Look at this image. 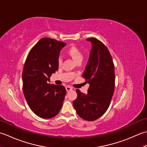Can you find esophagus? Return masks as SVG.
Segmentation results:
<instances>
[{
  "instance_id": "esophagus-1",
  "label": "esophagus",
  "mask_w": 147,
  "mask_h": 147,
  "mask_svg": "<svg viewBox=\"0 0 147 147\" xmlns=\"http://www.w3.org/2000/svg\"><path fill=\"white\" fill-rule=\"evenodd\" d=\"M65 88H66V90H67V92H69L70 91L72 90L73 89V88H71V87H70V86H66Z\"/></svg>"
}]
</instances>
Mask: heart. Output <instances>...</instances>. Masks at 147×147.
<instances>
[{
  "mask_svg": "<svg viewBox=\"0 0 147 147\" xmlns=\"http://www.w3.org/2000/svg\"><path fill=\"white\" fill-rule=\"evenodd\" d=\"M67 55L70 56L71 58L73 59V60L77 63L80 61H82L83 59V54L81 51L76 46H71L68 47L67 49ZM62 63L61 59L59 58L58 59V65H60Z\"/></svg>",
  "mask_w": 147,
  "mask_h": 147,
  "instance_id": "heart-1",
  "label": "heart"
}]
</instances>
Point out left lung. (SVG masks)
<instances>
[{"mask_svg":"<svg viewBox=\"0 0 147 147\" xmlns=\"http://www.w3.org/2000/svg\"><path fill=\"white\" fill-rule=\"evenodd\" d=\"M92 44L89 60L82 74L89 84L88 93L77 89L74 109L80 117L92 121L102 116L109 108L115 88L114 65L109 49L96 38L87 39Z\"/></svg>","mask_w":147,"mask_h":147,"instance_id":"obj_1","label":"left lung"}]
</instances>
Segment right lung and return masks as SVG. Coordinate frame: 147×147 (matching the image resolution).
<instances>
[{
  "instance_id": "obj_1",
  "label": "right lung",
  "mask_w": 147,
  "mask_h": 147,
  "mask_svg": "<svg viewBox=\"0 0 147 147\" xmlns=\"http://www.w3.org/2000/svg\"><path fill=\"white\" fill-rule=\"evenodd\" d=\"M66 44L42 38L30 51L24 65L23 93L33 112L42 119L56 116L61 110L66 89L51 84L50 77L58 69L59 53Z\"/></svg>"
}]
</instances>
